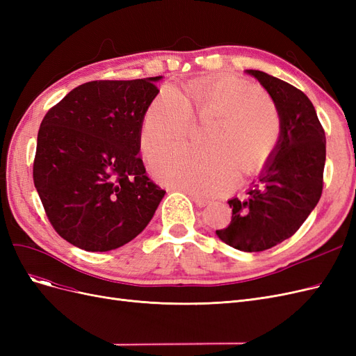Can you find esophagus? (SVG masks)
Wrapping results in <instances>:
<instances>
[{"label":"esophagus","mask_w":356,"mask_h":356,"mask_svg":"<svg viewBox=\"0 0 356 356\" xmlns=\"http://www.w3.org/2000/svg\"><path fill=\"white\" fill-rule=\"evenodd\" d=\"M191 200L195 202L199 208H204V207H208V204H209V200H204V199H202V197L193 196V195H191Z\"/></svg>","instance_id":"1"}]
</instances>
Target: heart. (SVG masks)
Masks as SVG:
<instances>
[{
  "mask_svg": "<svg viewBox=\"0 0 356 356\" xmlns=\"http://www.w3.org/2000/svg\"><path fill=\"white\" fill-rule=\"evenodd\" d=\"M193 116L215 120L204 149L174 148L156 156L152 170L161 184L196 196L232 190L239 181V168L248 175L264 169L281 138V115L260 86L236 75H215L187 83L182 92L159 90L139 132L144 156L186 141Z\"/></svg>",
  "mask_w": 356,
  "mask_h": 356,
  "instance_id": "obj_1",
  "label": "heart"
}]
</instances>
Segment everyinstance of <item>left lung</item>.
I'll list each match as a JSON object with an SVG mask.
<instances>
[{
	"label": "left lung",
	"instance_id": "left-lung-1",
	"mask_svg": "<svg viewBox=\"0 0 356 356\" xmlns=\"http://www.w3.org/2000/svg\"><path fill=\"white\" fill-rule=\"evenodd\" d=\"M270 95L281 115L276 152L245 199L229 200L232 221L218 238L245 252L266 251L291 238L318 204L324 186L325 132L307 96L289 83L246 70Z\"/></svg>",
	"mask_w": 356,
	"mask_h": 356
}]
</instances>
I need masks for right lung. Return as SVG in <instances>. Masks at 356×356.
I'll return each mask as SVG.
<instances>
[{"label":"right lung","mask_w":356,"mask_h":356,"mask_svg":"<svg viewBox=\"0 0 356 356\" xmlns=\"http://www.w3.org/2000/svg\"><path fill=\"white\" fill-rule=\"evenodd\" d=\"M161 77L98 80L72 89L40 126L34 184L60 238L90 252L131 242L165 190L145 174L139 132Z\"/></svg>","instance_id":"add662e5"}]
</instances>
